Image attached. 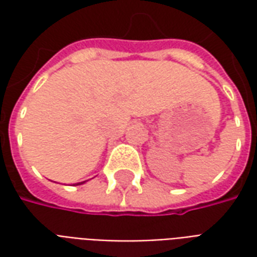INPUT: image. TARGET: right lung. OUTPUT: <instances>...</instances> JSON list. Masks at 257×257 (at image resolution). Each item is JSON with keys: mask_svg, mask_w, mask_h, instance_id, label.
I'll use <instances>...</instances> for the list:
<instances>
[{"mask_svg": "<svg viewBox=\"0 0 257 257\" xmlns=\"http://www.w3.org/2000/svg\"><path fill=\"white\" fill-rule=\"evenodd\" d=\"M82 183H84V182H81V183H77V184H82Z\"/></svg>", "mask_w": 257, "mask_h": 257, "instance_id": "obj_1", "label": "right lung"}]
</instances>
